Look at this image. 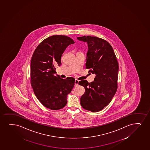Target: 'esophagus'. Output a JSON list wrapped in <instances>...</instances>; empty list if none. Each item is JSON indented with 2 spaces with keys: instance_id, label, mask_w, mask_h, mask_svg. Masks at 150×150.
Returning a JSON list of instances; mask_svg holds the SVG:
<instances>
[{
  "instance_id": "1",
  "label": "esophagus",
  "mask_w": 150,
  "mask_h": 150,
  "mask_svg": "<svg viewBox=\"0 0 150 150\" xmlns=\"http://www.w3.org/2000/svg\"><path fill=\"white\" fill-rule=\"evenodd\" d=\"M78 83H79V81L78 80H75V86H78Z\"/></svg>"
}]
</instances>
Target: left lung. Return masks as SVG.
Wrapping results in <instances>:
<instances>
[{"label":"left lung","instance_id":"1","mask_svg":"<svg viewBox=\"0 0 150 150\" xmlns=\"http://www.w3.org/2000/svg\"><path fill=\"white\" fill-rule=\"evenodd\" d=\"M78 40L87 42L86 68L96 75L93 82H79L85 92L80 98L82 107L93 112L100 111L110 102L117 89L118 63L112 47L104 39L83 36Z\"/></svg>","mask_w":150,"mask_h":150}]
</instances>
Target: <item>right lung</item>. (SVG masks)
Returning a JSON list of instances; mask_svg holds the SVG:
<instances>
[{
  "label": "right lung",
  "mask_w": 150,
  "mask_h": 150,
  "mask_svg": "<svg viewBox=\"0 0 150 150\" xmlns=\"http://www.w3.org/2000/svg\"><path fill=\"white\" fill-rule=\"evenodd\" d=\"M72 39L66 35H54L38 46L30 62V84L38 99L46 108L56 110L67 104V95L74 87L73 77L62 79L55 76V65L61 64V57Z\"/></svg>",
  "instance_id": "add662e5"
}]
</instances>
